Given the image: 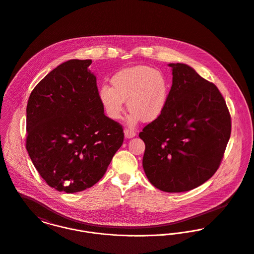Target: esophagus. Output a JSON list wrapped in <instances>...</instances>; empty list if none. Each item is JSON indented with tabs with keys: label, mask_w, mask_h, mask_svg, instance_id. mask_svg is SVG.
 Here are the masks:
<instances>
[{
	"label": "esophagus",
	"mask_w": 254,
	"mask_h": 254,
	"mask_svg": "<svg viewBox=\"0 0 254 254\" xmlns=\"http://www.w3.org/2000/svg\"><path fill=\"white\" fill-rule=\"evenodd\" d=\"M124 133H125V137L128 138V139L135 136V131L132 129H125Z\"/></svg>",
	"instance_id": "obj_1"
}]
</instances>
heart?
I'll list each match as a JSON object with an SVG mask.
<instances>
[{
  "label": "heart",
  "instance_id": "obj_1",
  "mask_svg": "<svg viewBox=\"0 0 254 254\" xmlns=\"http://www.w3.org/2000/svg\"><path fill=\"white\" fill-rule=\"evenodd\" d=\"M112 86L101 85L98 98L106 116L117 121L125 110V101L130 114L128 126H135L140 120L151 123L165 112L169 96V83L164 73L152 67L138 65L116 73Z\"/></svg>",
  "mask_w": 254,
  "mask_h": 254
}]
</instances>
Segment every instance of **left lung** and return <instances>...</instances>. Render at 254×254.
Instances as JSON below:
<instances>
[{"label": "left lung", "mask_w": 254, "mask_h": 254, "mask_svg": "<svg viewBox=\"0 0 254 254\" xmlns=\"http://www.w3.org/2000/svg\"><path fill=\"white\" fill-rule=\"evenodd\" d=\"M172 85L163 115L139 133L143 169L161 191L195 189L218 169L231 134V117L216 85L184 63H169Z\"/></svg>", "instance_id": "left-lung-1"}]
</instances>
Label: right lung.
<instances>
[{
  "label": "right lung",
  "mask_w": 254,
  "mask_h": 254,
  "mask_svg": "<svg viewBox=\"0 0 254 254\" xmlns=\"http://www.w3.org/2000/svg\"><path fill=\"white\" fill-rule=\"evenodd\" d=\"M90 59L68 60L30 94L26 149L43 179L68 194L92 187L124 141L123 127L105 116Z\"/></svg>",
  "instance_id": "obj_1"
}]
</instances>
